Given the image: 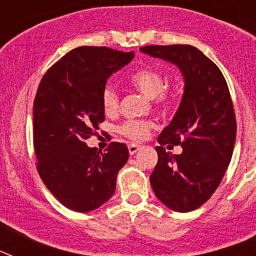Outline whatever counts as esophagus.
Instances as JSON below:
<instances>
[{
    "label": "esophagus",
    "instance_id": "obj_1",
    "mask_svg": "<svg viewBox=\"0 0 256 256\" xmlns=\"http://www.w3.org/2000/svg\"><path fill=\"white\" fill-rule=\"evenodd\" d=\"M140 148H141V146H140V144H128V151H130V155H134V154L137 152V151H138Z\"/></svg>",
    "mask_w": 256,
    "mask_h": 256
}]
</instances>
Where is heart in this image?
I'll return each instance as SVG.
<instances>
[{"label":"heart","mask_w":256,"mask_h":256,"mask_svg":"<svg viewBox=\"0 0 256 256\" xmlns=\"http://www.w3.org/2000/svg\"><path fill=\"white\" fill-rule=\"evenodd\" d=\"M130 83L134 88H137L141 94L148 98H152L160 110H168L173 106L176 101V90L173 87L165 86V76L159 69L155 68H141L136 70L130 76ZM101 104L104 112L108 115H112L119 108V94L116 90L112 86L104 87L101 94ZM154 128V123L150 120H134L130 119L119 126V133L128 138L134 141H141L146 138L151 130Z\"/></svg>","instance_id":"obj_1"}]
</instances>
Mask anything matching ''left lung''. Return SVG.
<instances>
[{
	"label": "left lung",
	"instance_id": "8db88e82",
	"mask_svg": "<svg viewBox=\"0 0 256 256\" xmlns=\"http://www.w3.org/2000/svg\"><path fill=\"white\" fill-rule=\"evenodd\" d=\"M141 51L177 65L184 79L180 108L158 138L150 183L169 209L192 212L212 198L232 158L236 118L230 90L219 68L196 47L144 46ZM166 143L180 144L182 154L165 152Z\"/></svg>",
	"mask_w": 256,
	"mask_h": 256
}]
</instances>
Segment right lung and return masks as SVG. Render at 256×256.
Wrapping results in <instances>:
<instances>
[{"instance_id":"add662e5","label":"right lung","mask_w":256,"mask_h":256,"mask_svg":"<svg viewBox=\"0 0 256 256\" xmlns=\"http://www.w3.org/2000/svg\"><path fill=\"white\" fill-rule=\"evenodd\" d=\"M134 56L108 47L82 46L52 65L33 105V142L40 180L68 209L87 212L114 195L128 148L112 142L106 152L86 140L105 120L101 94L108 76Z\"/></svg>"}]
</instances>
